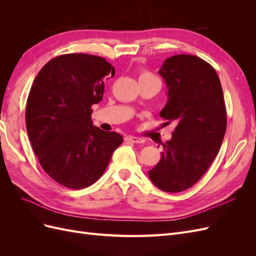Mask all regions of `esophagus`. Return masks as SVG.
Returning <instances> with one entry per match:
<instances>
[{
	"label": "esophagus",
	"instance_id": "esophagus-1",
	"mask_svg": "<svg viewBox=\"0 0 256 256\" xmlns=\"http://www.w3.org/2000/svg\"><path fill=\"white\" fill-rule=\"evenodd\" d=\"M126 141L130 143H143V140L138 136H129L126 138Z\"/></svg>",
	"mask_w": 256,
	"mask_h": 256
}]
</instances>
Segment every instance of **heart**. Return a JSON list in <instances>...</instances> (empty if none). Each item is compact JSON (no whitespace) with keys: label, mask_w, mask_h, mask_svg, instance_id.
Wrapping results in <instances>:
<instances>
[{"label":"heart","mask_w":256,"mask_h":256,"mask_svg":"<svg viewBox=\"0 0 256 256\" xmlns=\"http://www.w3.org/2000/svg\"><path fill=\"white\" fill-rule=\"evenodd\" d=\"M152 76H154L152 74L147 72H142L140 74V79H144V78H152Z\"/></svg>","instance_id":"1"}]
</instances>
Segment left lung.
Instances as JSON below:
<instances>
[{
    "instance_id": "1",
    "label": "left lung",
    "mask_w": 256,
    "mask_h": 256,
    "mask_svg": "<svg viewBox=\"0 0 256 256\" xmlns=\"http://www.w3.org/2000/svg\"><path fill=\"white\" fill-rule=\"evenodd\" d=\"M158 74L168 88L160 116L177 125L148 176L160 190L175 193L192 187L212 164L226 131V110L219 76L204 60L173 56Z\"/></svg>"
}]
</instances>
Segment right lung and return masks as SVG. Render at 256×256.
<instances>
[{"instance_id":"1","label":"right lung","mask_w":256,"mask_h":256,"mask_svg":"<svg viewBox=\"0 0 256 256\" xmlns=\"http://www.w3.org/2000/svg\"><path fill=\"white\" fill-rule=\"evenodd\" d=\"M114 67L100 56L64 54L48 62L30 88L26 131L38 161L51 178L70 189L97 182L122 143L118 132L92 125V106L104 97Z\"/></svg>"}]
</instances>
